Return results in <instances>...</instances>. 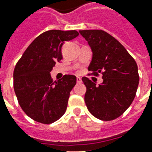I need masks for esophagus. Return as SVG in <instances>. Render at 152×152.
<instances>
[{
  "instance_id": "obj_1",
  "label": "esophagus",
  "mask_w": 152,
  "mask_h": 152,
  "mask_svg": "<svg viewBox=\"0 0 152 152\" xmlns=\"http://www.w3.org/2000/svg\"><path fill=\"white\" fill-rule=\"evenodd\" d=\"M76 81H77V83H80L81 81H82V80H81V78H80V77L77 76V77H76Z\"/></svg>"
}]
</instances>
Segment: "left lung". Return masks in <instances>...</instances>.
Masks as SVG:
<instances>
[{
  "label": "left lung",
  "instance_id": "obj_1",
  "mask_svg": "<svg viewBox=\"0 0 152 152\" xmlns=\"http://www.w3.org/2000/svg\"><path fill=\"white\" fill-rule=\"evenodd\" d=\"M91 48L92 61L88 70L102 73L99 86L82 77L86 86L85 102L89 112L102 121H112L123 114L134 101L139 76L137 63L115 38L102 30L79 31Z\"/></svg>",
  "mask_w": 152,
  "mask_h": 152
}]
</instances>
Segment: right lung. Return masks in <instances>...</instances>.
I'll list each match as a JSON object with an SVG mask.
<instances>
[{
  "label": "right lung",
  "mask_w": 152,
  "mask_h": 152,
  "mask_svg": "<svg viewBox=\"0 0 152 152\" xmlns=\"http://www.w3.org/2000/svg\"><path fill=\"white\" fill-rule=\"evenodd\" d=\"M78 31L50 30L38 36L27 48L14 71V89L23 111L35 121L51 124L65 113L76 77L65 75L53 81L50 72L63 59L65 41Z\"/></svg>",
  "instance_id": "add662e5"
}]
</instances>
